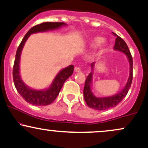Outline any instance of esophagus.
<instances>
[{
	"mask_svg": "<svg viewBox=\"0 0 148 148\" xmlns=\"http://www.w3.org/2000/svg\"><path fill=\"white\" fill-rule=\"evenodd\" d=\"M74 71H75V72H81V68H80L79 67H75Z\"/></svg>",
	"mask_w": 148,
	"mask_h": 148,
	"instance_id": "esophagus-1",
	"label": "esophagus"
}]
</instances>
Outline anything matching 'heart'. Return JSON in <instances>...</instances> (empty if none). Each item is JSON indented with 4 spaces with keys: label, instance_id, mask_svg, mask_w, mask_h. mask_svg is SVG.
<instances>
[{
    "label": "heart",
    "instance_id": "obj_1",
    "mask_svg": "<svg viewBox=\"0 0 148 148\" xmlns=\"http://www.w3.org/2000/svg\"><path fill=\"white\" fill-rule=\"evenodd\" d=\"M102 42V43L104 42V40H103V39L101 38V37L97 36V37H94V38L92 39V42H91V45L92 47H97L99 45H100Z\"/></svg>",
    "mask_w": 148,
    "mask_h": 148
}]
</instances>
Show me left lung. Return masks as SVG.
I'll list each match as a JSON object with an SVG mask.
<instances>
[{
  "instance_id": "left-lung-1",
  "label": "left lung",
  "mask_w": 148,
  "mask_h": 148,
  "mask_svg": "<svg viewBox=\"0 0 148 148\" xmlns=\"http://www.w3.org/2000/svg\"><path fill=\"white\" fill-rule=\"evenodd\" d=\"M112 33L116 36L114 49L116 51H121V52L124 53L127 56V59L129 60L130 68L129 79H128L127 83H126L124 88L120 92H119L118 94L112 96V97L103 98L97 97L94 95L92 92L91 85L92 83V75H93V72H90V74L88 76V77H87L86 80H85L84 90H83V95H84L85 101L86 102L87 105H88V106L92 108V109L97 110H108L110 109V108L116 106L126 97L130 88L132 81L133 60L129 48H128L127 44L124 41L123 39L121 38L120 36H119L118 35L116 34L114 32ZM94 65H95V62H93V63H91L92 70H93Z\"/></svg>"
}]
</instances>
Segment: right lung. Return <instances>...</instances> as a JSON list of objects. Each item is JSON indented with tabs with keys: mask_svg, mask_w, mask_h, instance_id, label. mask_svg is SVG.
I'll return each instance as SVG.
<instances>
[{
	"mask_svg": "<svg viewBox=\"0 0 148 148\" xmlns=\"http://www.w3.org/2000/svg\"><path fill=\"white\" fill-rule=\"evenodd\" d=\"M63 25H66V24L65 23L46 22L34 26L25 35L24 38H23L22 41L17 49L13 67V79L14 85L21 97L27 102L34 105V106H47V105L51 104L58 97L65 81L69 76H72L73 72H74V65H69L68 67L60 70L56 76V77L54 78L50 86L47 89L41 90H34L25 84L24 82L21 79L20 72H19L21 54L23 46L29 36L32 34L56 29Z\"/></svg>",
	"mask_w": 148,
	"mask_h": 148,
	"instance_id": "1",
	"label": "right lung"
}]
</instances>
